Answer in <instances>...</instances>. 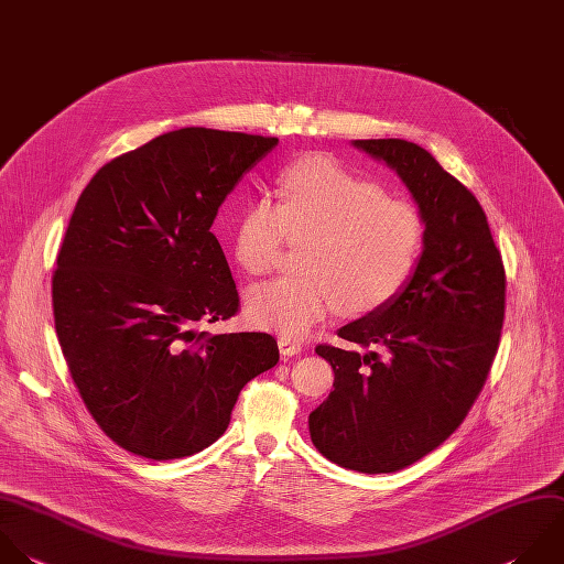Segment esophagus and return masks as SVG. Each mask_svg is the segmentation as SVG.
Instances as JSON below:
<instances>
[{
	"mask_svg": "<svg viewBox=\"0 0 564 564\" xmlns=\"http://www.w3.org/2000/svg\"><path fill=\"white\" fill-rule=\"evenodd\" d=\"M278 348H280V352L284 357H293V355H297L302 350V344L291 339V337H286V335H282V337H278Z\"/></svg>",
	"mask_w": 564,
	"mask_h": 564,
	"instance_id": "34e87169",
	"label": "esophagus"
}]
</instances>
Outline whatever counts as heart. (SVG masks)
I'll return each instance as SVG.
<instances>
[{
    "label": "heart",
    "instance_id": "b5f03b06",
    "mask_svg": "<svg viewBox=\"0 0 564 564\" xmlns=\"http://www.w3.org/2000/svg\"><path fill=\"white\" fill-rule=\"evenodd\" d=\"M304 245L302 275L258 284L247 295L253 326L300 337L337 304L372 313L410 282L423 227L412 207L326 156H308L282 176L280 200L258 196L236 227L234 253L251 275L278 269L284 245Z\"/></svg>",
    "mask_w": 564,
    "mask_h": 564
}]
</instances>
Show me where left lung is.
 <instances>
[{
    "instance_id": "8db88e82",
    "label": "left lung",
    "mask_w": 564,
    "mask_h": 564,
    "mask_svg": "<svg viewBox=\"0 0 564 564\" xmlns=\"http://www.w3.org/2000/svg\"><path fill=\"white\" fill-rule=\"evenodd\" d=\"M355 145L410 189L425 223L423 253L392 302L337 330L366 355L315 346L335 390L308 430L328 460L388 474L436 449L482 390L505 319V267L476 196L430 152L403 139Z\"/></svg>"
}]
</instances>
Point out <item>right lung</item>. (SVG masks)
Instances as JSON below:
<instances>
[{
    "label": "right lung",
    "mask_w": 564,
    "mask_h": 564,
    "mask_svg": "<svg viewBox=\"0 0 564 564\" xmlns=\"http://www.w3.org/2000/svg\"><path fill=\"white\" fill-rule=\"evenodd\" d=\"M275 145L174 130L106 163L77 200L53 273L55 328L88 412L137 456L212 445L240 390L280 359L269 333L198 330L240 308L212 225Z\"/></svg>",
    "instance_id": "obj_1"
}]
</instances>
